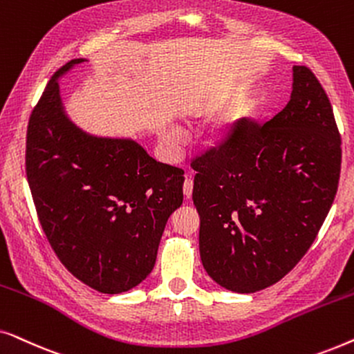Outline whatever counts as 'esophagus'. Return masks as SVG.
<instances>
[{
    "label": "esophagus",
    "instance_id": "obj_1",
    "mask_svg": "<svg viewBox=\"0 0 354 354\" xmlns=\"http://www.w3.org/2000/svg\"><path fill=\"white\" fill-rule=\"evenodd\" d=\"M192 193H193V180L190 177H187L185 182H183V195H185L187 200H190Z\"/></svg>",
    "mask_w": 354,
    "mask_h": 354
}]
</instances>
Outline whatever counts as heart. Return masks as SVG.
<instances>
[{"instance_id":"heart-1","label":"heart","mask_w":354,"mask_h":354,"mask_svg":"<svg viewBox=\"0 0 354 354\" xmlns=\"http://www.w3.org/2000/svg\"><path fill=\"white\" fill-rule=\"evenodd\" d=\"M217 108V103H193L185 109L187 118H198V115L207 114ZM258 103L253 96H241L234 101L229 108L224 111V114L212 124V127L207 130L206 142L211 148H225L232 145L239 137L241 130L246 127V124L254 118ZM161 140L167 148L176 149L180 145V137L174 129H162Z\"/></svg>"}]
</instances>
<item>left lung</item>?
I'll return each instance as SVG.
<instances>
[{"label": "left lung", "instance_id": "obj_1", "mask_svg": "<svg viewBox=\"0 0 354 354\" xmlns=\"http://www.w3.org/2000/svg\"><path fill=\"white\" fill-rule=\"evenodd\" d=\"M340 145L326 91L308 67L293 66L277 115L263 127L248 122L234 143L193 162L200 256L216 283L254 293L298 264L335 198Z\"/></svg>", "mask_w": 354, "mask_h": 354}]
</instances>
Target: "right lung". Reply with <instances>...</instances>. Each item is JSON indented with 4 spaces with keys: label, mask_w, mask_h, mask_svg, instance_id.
<instances>
[{
    "label": "right lung",
    "mask_w": 354,
    "mask_h": 354,
    "mask_svg": "<svg viewBox=\"0 0 354 354\" xmlns=\"http://www.w3.org/2000/svg\"><path fill=\"white\" fill-rule=\"evenodd\" d=\"M62 66L27 129L26 169L38 219L72 275L101 293L129 292L151 274L167 219L183 201V171L132 138L85 132L67 114Z\"/></svg>",
    "instance_id": "1"
}]
</instances>
